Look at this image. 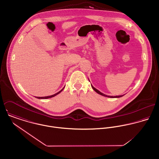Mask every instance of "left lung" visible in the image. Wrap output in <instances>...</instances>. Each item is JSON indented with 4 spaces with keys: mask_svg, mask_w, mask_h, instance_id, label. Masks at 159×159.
<instances>
[{
    "mask_svg": "<svg viewBox=\"0 0 159 159\" xmlns=\"http://www.w3.org/2000/svg\"><path fill=\"white\" fill-rule=\"evenodd\" d=\"M91 86H92V89L94 90V91H95L97 93H98V94H100V95H103V96H105V97H110V98H119V97H122L124 95H117V96H109V95H105V94H104V93H102L101 92H100V91H98V90H97V89H95L92 85H91Z\"/></svg>",
    "mask_w": 159,
    "mask_h": 159,
    "instance_id": "obj_1",
    "label": "left lung"
}]
</instances>
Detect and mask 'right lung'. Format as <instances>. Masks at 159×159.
Here are the masks:
<instances>
[{
	"instance_id": "obj_1",
	"label": "right lung",
	"mask_w": 159,
	"mask_h": 159,
	"mask_svg": "<svg viewBox=\"0 0 159 159\" xmlns=\"http://www.w3.org/2000/svg\"><path fill=\"white\" fill-rule=\"evenodd\" d=\"M64 88H63L62 90H61V91H59V92H58L57 93H55V94H53V95H50V96H46V97H35L37 98H39V99H46V98H49L53 97L57 95V94H59V93H61L62 91H63Z\"/></svg>"
}]
</instances>
